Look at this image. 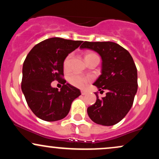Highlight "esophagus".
Returning <instances> with one entry per match:
<instances>
[{
	"label": "esophagus",
	"mask_w": 159,
	"mask_h": 159,
	"mask_svg": "<svg viewBox=\"0 0 159 159\" xmlns=\"http://www.w3.org/2000/svg\"><path fill=\"white\" fill-rule=\"evenodd\" d=\"M81 95H85V94H87V91H85V90H81Z\"/></svg>",
	"instance_id": "34e87169"
}]
</instances>
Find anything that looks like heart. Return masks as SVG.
Segmentation results:
<instances>
[{
  "instance_id": "heart-1",
  "label": "heart",
  "mask_w": 159,
  "mask_h": 159,
  "mask_svg": "<svg viewBox=\"0 0 159 159\" xmlns=\"http://www.w3.org/2000/svg\"><path fill=\"white\" fill-rule=\"evenodd\" d=\"M71 57H72V54H69V55L66 57L64 61H63V69H64V70L66 71H67L69 69V61H70ZM84 58L86 62L87 63V62L91 61V60L95 59V58H98V56L96 54V53L93 52H87L84 54ZM68 81L72 85H73L76 87L81 88V87H83L87 82L90 81V78L83 75L81 74L73 73L69 76Z\"/></svg>"
}]
</instances>
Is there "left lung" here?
<instances>
[{
  "label": "left lung",
  "instance_id": "obj_1",
  "mask_svg": "<svg viewBox=\"0 0 159 159\" xmlns=\"http://www.w3.org/2000/svg\"><path fill=\"white\" fill-rule=\"evenodd\" d=\"M80 48L92 49L102 57V75L93 85L101 92H107L101 98L96 93V102L87 107L88 116L99 125H115L131 109L138 90V72L132 57L113 42L85 41Z\"/></svg>",
  "mask_w": 159,
  "mask_h": 159
}]
</instances>
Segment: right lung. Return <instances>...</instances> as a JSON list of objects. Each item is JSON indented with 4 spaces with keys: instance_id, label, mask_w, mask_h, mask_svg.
Here are the masks:
<instances>
[{
    "instance_id": "add662e5",
    "label": "right lung",
    "mask_w": 159,
    "mask_h": 159,
    "mask_svg": "<svg viewBox=\"0 0 159 159\" xmlns=\"http://www.w3.org/2000/svg\"><path fill=\"white\" fill-rule=\"evenodd\" d=\"M83 43L54 37L36 44L28 53L22 69L21 90L30 110L39 119L52 122L69 114L78 89L65 84L63 61ZM54 80L64 82L61 91L50 86Z\"/></svg>"
}]
</instances>
